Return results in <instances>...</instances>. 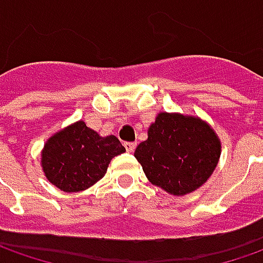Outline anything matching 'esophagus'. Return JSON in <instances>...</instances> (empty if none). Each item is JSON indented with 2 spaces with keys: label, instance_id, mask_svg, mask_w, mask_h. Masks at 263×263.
I'll return each instance as SVG.
<instances>
[{
  "label": "esophagus",
  "instance_id": "34e87169",
  "mask_svg": "<svg viewBox=\"0 0 263 263\" xmlns=\"http://www.w3.org/2000/svg\"><path fill=\"white\" fill-rule=\"evenodd\" d=\"M125 149L128 151V153H134V149H135V146H137V144L135 142H125Z\"/></svg>",
  "mask_w": 263,
  "mask_h": 263
}]
</instances>
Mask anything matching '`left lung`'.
Instances as JSON below:
<instances>
[{"mask_svg": "<svg viewBox=\"0 0 263 263\" xmlns=\"http://www.w3.org/2000/svg\"><path fill=\"white\" fill-rule=\"evenodd\" d=\"M220 151L216 132L200 118L161 112L134 155L154 185L184 196L206 183Z\"/></svg>", "mask_w": 263, "mask_h": 263, "instance_id": "obj_1", "label": "left lung"}]
</instances>
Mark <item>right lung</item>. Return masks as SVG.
<instances>
[{
    "mask_svg": "<svg viewBox=\"0 0 263 263\" xmlns=\"http://www.w3.org/2000/svg\"><path fill=\"white\" fill-rule=\"evenodd\" d=\"M125 153L114 135L101 137L83 121L50 137L43 148L42 167L50 183L62 192L86 190L106 174L110 160Z\"/></svg>",
    "mask_w": 263,
    "mask_h": 263,
    "instance_id": "1",
    "label": "right lung"
}]
</instances>
